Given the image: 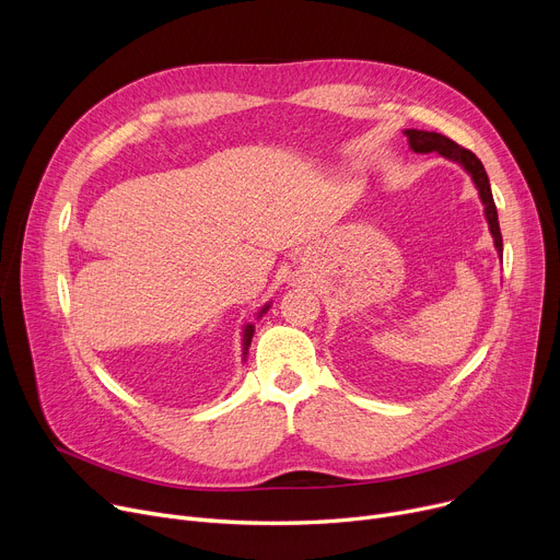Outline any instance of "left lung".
I'll use <instances>...</instances> for the list:
<instances>
[{"label":"left lung","mask_w":560,"mask_h":560,"mask_svg":"<svg viewBox=\"0 0 560 560\" xmlns=\"http://www.w3.org/2000/svg\"><path fill=\"white\" fill-rule=\"evenodd\" d=\"M407 143L412 148L415 153L428 155V153H439L441 158L451 160L455 164H459L472 179L475 189L479 191V200L483 205V215H487L489 222V230L498 249V256L502 258V234H500V220H498V209L493 202V194H491V184H489V175L483 171L481 162L475 158V153L466 151L459 143H455L453 139L443 137L439 132H428V130H415V128H407L405 130Z\"/></svg>","instance_id":"1"}]
</instances>
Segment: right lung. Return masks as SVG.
Segmentation results:
<instances>
[{
  "mask_svg": "<svg viewBox=\"0 0 560 560\" xmlns=\"http://www.w3.org/2000/svg\"><path fill=\"white\" fill-rule=\"evenodd\" d=\"M268 311H270V302H268L264 308H260V311L256 313V319L264 317ZM252 335H254V324H245V326H243V360H245V355H247V349H249V345H252Z\"/></svg>",
  "mask_w": 560,
  "mask_h": 560,
  "instance_id": "1",
  "label": "right lung"
}]
</instances>
